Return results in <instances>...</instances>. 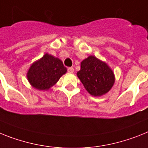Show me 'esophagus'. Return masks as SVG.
Here are the masks:
<instances>
[{
    "instance_id": "obj_1",
    "label": "esophagus",
    "mask_w": 148,
    "mask_h": 148,
    "mask_svg": "<svg viewBox=\"0 0 148 148\" xmlns=\"http://www.w3.org/2000/svg\"><path fill=\"white\" fill-rule=\"evenodd\" d=\"M74 68H72V67L68 68V71L69 72V73H73V72H74Z\"/></svg>"
}]
</instances>
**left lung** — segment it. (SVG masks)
<instances>
[{
  "instance_id": "obj_1",
  "label": "left lung",
  "mask_w": 148,
  "mask_h": 148,
  "mask_svg": "<svg viewBox=\"0 0 148 148\" xmlns=\"http://www.w3.org/2000/svg\"><path fill=\"white\" fill-rule=\"evenodd\" d=\"M77 74L88 92L94 96L107 93L114 84V73L108 64L92 56L82 62Z\"/></svg>"
}]
</instances>
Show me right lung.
Returning <instances> with one entry per match:
<instances>
[{
    "mask_svg": "<svg viewBox=\"0 0 148 148\" xmlns=\"http://www.w3.org/2000/svg\"><path fill=\"white\" fill-rule=\"evenodd\" d=\"M66 71L67 68L60 59L47 53L32 64L27 77L32 86L39 90H47L56 84Z\"/></svg>",
    "mask_w": 148,
    "mask_h": 148,
    "instance_id": "obj_1",
    "label": "right lung"
}]
</instances>
